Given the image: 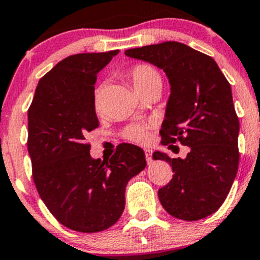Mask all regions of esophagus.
<instances>
[{
    "label": "esophagus",
    "instance_id": "1",
    "mask_svg": "<svg viewBox=\"0 0 260 260\" xmlns=\"http://www.w3.org/2000/svg\"><path fill=\"white\" fill-rule=\"evenodd\" d=\"M145 154H146V161L147 164H152V149L145 148Z\"/></svg>",
    "mask_w": 260,
    "mask_h": 260
}]
</instances>
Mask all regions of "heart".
<instances>
[{
	"label": "heart",
	"mask_w": 260,
	"mask_h": 260,
	"mask_svg": "<svg viewBox=\"0 0 260 260\" xmlns=\"http://www.w3.org/2000/svg\"><path fill=\"white\" fill-rule=\"evenodd\" d=\"M128 78L132 81L133 86L138 93H143L147 89H151L153 86L162 85L161 75L158 74L156 69L146 64L136 65L135 68L128 72ZM102 89H96L94 94V106L99 108V101H101ZM125 137L133 142L143 143L148 140V125L147 124H133L127 128L125 131Z\"/></svg>",
	"instance_id": "heart-1"
}]
</instances>
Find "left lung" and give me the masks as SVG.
I'll list each match as a JSON object with an SVG mask.
<instances>
[{
  "label": "left lung",
  "instance_id": "8db88e82",
  "mask_svg": "<svg viewBox=\"0 0 260 260\" xmlns=\"http://www.w3.org/2000/svg\"><path fill=\"white\" fill-rule=\"evenodd\" d=\"M124 54L162 69L171 93L161 125L162 145L190 147L185 158L161 151L153 159L169 162L172 179L158 190L164 209L195 221L214 214L226 199L239 165V119L232 86L209 55L177 41H165Z\"/></svg>",
  "mask_w": 260,
  "mask_h": 260
}]
</instances>
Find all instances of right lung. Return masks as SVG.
<instances>
[{
	"mask_svg": "<svg viewBox=\"0 0 260 260\" xmlns=\"http://www.w3.org/2000/svg\"><path fill=\"white\" fill-rule=\"evenodd\" d=\"M119 50L70 55L36 86L27 113V149L41 200L64 226L98 233L124 210L125 186L146 167L138 146L123 143L111 159L90 156L85 142L99 125L94 106L96 74Z\"/></svg>",
	"mask_w": 260,
	"mask_h": 260,
	"instance_id": "add662e5",
	"label": "right lung"
}]
</instances>
